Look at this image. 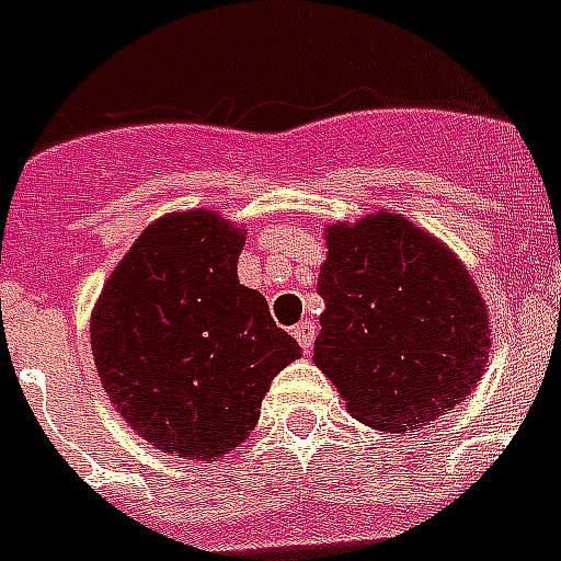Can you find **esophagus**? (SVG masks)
Here are the masks:
<instances>
[{
  "instance_id": "1",
  "label": "esophagus",
  "mask_w": 561,
  "mask_h": 561,
  "mask_svg": "<svg viewBox=\"0 0 561 561\" xmlns=\"http://www.w3.org/2000/svg\"><path fill=\"white\" fill-rule=\"evenodd\" d=\"M314 334H317V325L314 320H302L299 325H294V337L299 341V346H302V352H311V343H314Z\"/></svg>"
}]
</instances>
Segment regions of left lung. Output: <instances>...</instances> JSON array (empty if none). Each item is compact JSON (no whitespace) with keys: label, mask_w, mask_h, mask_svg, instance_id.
I'll return each instance as SVG.
<instances>
[{"label":"left lung","mask_w":561,"mask_h":561,"mask_svg":"<svg viewBox=\"0 0 561 561\" xmlns=\"http://www.w3.org/2000/svg\"><path fill=\"white\" fill-rule=\"evenodd\" d=\"M314 367L352 416L390 434L434 425L486 373L483 294L434 232L399 211L325 224Z\"/></svg>","instance_id":"left-lung-1"}]
</instances>
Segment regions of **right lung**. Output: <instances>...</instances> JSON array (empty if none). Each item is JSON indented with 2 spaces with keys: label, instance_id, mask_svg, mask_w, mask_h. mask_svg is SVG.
I'll list each match as a JSON object with an SVG mask.
<instances>
[{
  "label": "right lung",
  "instance_id": "1",
  "mask_svg": "<svg viewBox=\"0 0 561 561\" xmlns=\"http://www.w3.org/2000/svg\"><path fill=\"white\" fill-rule=\"evenodd\" d=\"M247 229L206 206L142 229L90 317L116 413L169 457L218 462L253 434L264 392L299 358L267 299L238 282Z\"/></svg>",
  "mask_w": 561,
  "mask_h": 561
}]
</instances>
